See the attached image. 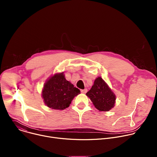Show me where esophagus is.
I'll list each match as a JSON object with an SVG mask.
<instances>
[{
  "label": "esophagus",
  "instance_id": "1",
  "mask_svg": "<svg viewBox=\"0 0 157 157\" xmlns=\"http://www.w3.org/2000/svg\"><path fill=\"white\" fill-rule=\"evenodd\" d=\"M87 89H81V92L82 93H83V94H86V93H87Z\"/></svg>",
  "mask_w": 157,
  "mask_h": 157
}]
</instances>
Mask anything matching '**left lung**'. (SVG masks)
<instances>
[{
    "label": "left lung",
    "mask_w": 157,
    "mask_h": 157,
    "mask_svg": "<svg viewBox=\"0 0 157 157\" xmlns=\"http://www.w3.org/2000/svg\"><path fill=\"white\" fill-rule=\"evenodd\" d=\"M86 96L99 111H109L115 105L116 96L108 84L100 76L96 78Z\"/></svg>",
    "instance_id": "obj_1"
}]
</instances>
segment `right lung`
Listing matches in <instances>:
<instances>
[{
	"mask_svg": "<svg viewBox=\"0 0 157 157\" xmlns=\"http://www.w3.org/2000/svg\"><path fill=\"white\" fill-rule=\"evenodd\" d=\"M79 94V89L66 79L63 72L54 74L46 81L41 96L48 107L63 110L68 107L74 98Z\"/></svg>",
	"mask_w": 157,
	"mask_h": 157,
	"instance_id": "1",
	"label": "right lung"
}]
</instances>
